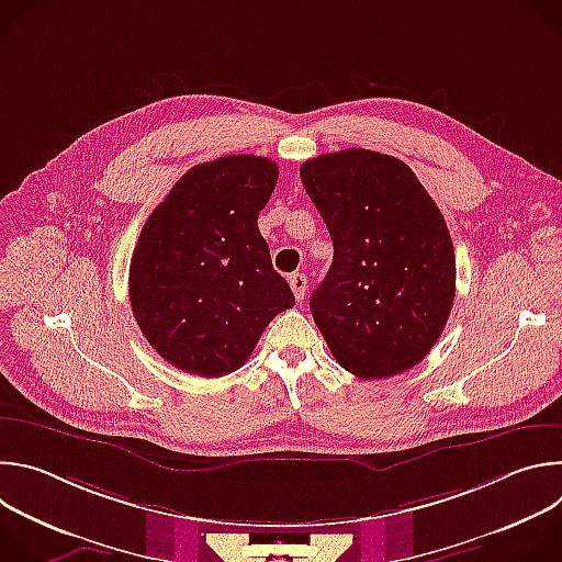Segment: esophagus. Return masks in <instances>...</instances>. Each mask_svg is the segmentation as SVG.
<instances>
[{"instance_id": "obj_1", "label": "esophagus", "mask_w": 562, "mask_h": 562, "mask_svg": "<svg viewBox=\"0 0 562 562\" xmlns=\"http://www.w3.org/2000/svg\"><path fill=\"white\" fill-rule=\"evenodd\" d=\"M289 284H291V291H293L295 300L302 302L304 293H306V276L304 273H293V276H289Z\"/></svg>"}]
</instances>
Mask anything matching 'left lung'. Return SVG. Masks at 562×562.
I'll return each instance as SVG.
<instances>
[{
	"mask_svg": "<svg viewBox=\"0 0 562 562\" xmlns=\"http://www.w3.org/2000/svg\"><path fill=\"white\" fill-rule=\"evenodd\" d=\"M300 178L334 239L331 269L308 302L334 358L362 380L416 367L456 295L440 209L405 162L367 148L306 159Z\"/></svg>",
	"mask_w": 562,
	"mask_h": 562,
	"instance_id": "obj_1",
	"label": "left lung"
}]
</instances>
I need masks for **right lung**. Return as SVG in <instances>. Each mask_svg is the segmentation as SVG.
<instances>
[{"label": "right lung", "mask_w": 562, "mask_h": 562, "mask_svg": "<svg viewBox=\"0 0 562 562\" xmlns=\"http://www.w3.org/2000/svg\"><path fill=\"white\" fill-rule=\"evenodd\" d=\"M276 182L273 159L224 155L187 171L148 215L128 295L144 338L173 367L202 378L239 369L295 304L258 228Z\"/></svg>", "instance_id": "add662e5"}]
</instances>
